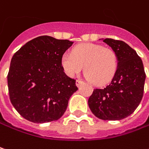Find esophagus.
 <instances>
[{
	"instance_id": "1",
	"label": "esophagus",
	"mask_w": 149,
	"mask_h": 149,
	"mask_svg": "<svg viewBox=\"0 0 149 149\" xmlns=\"http://www.w3.org/2000/svg\"><path fill=\"white\" fill-rule=\"evenodd\" d=\"M75 84H76V86L79 87V86H80L82 84H83V81L82 80H77L76 81H75Z\"/></svg>"
}]
</instances>
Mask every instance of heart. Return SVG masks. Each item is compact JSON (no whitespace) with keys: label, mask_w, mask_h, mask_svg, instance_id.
<instances>
[{"label":"heart","mask_w":149,"mask_h":149,"mask_svg":"<svg viewBox=\"0 0 149 149\" xmlns=\"http://www.w3.org/2000/svg\"><path fill=\"white\" fill-rule=\"evenodd\" d=\"M61 63L69 76H75L84 68L86 77L93 84L103 86L113 78L118 67V58L111 48L85 43L74 48L73 53H63Z\"/></svg>","instance_id":"heart-1"}]
</instances>
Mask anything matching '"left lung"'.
<instances>
[{
  "label": "left lung",
  "instance_id": "1",
  "mask_svg": "<svg viewBox=\"0 0 149 149\" xmlns=\"http://www.w3.org/2000/svg\"><path fill=\"white\" fill-rule=\"evenodd\" d=\"M102 40L115 52L118 67L105 88L94 89L88 106L101 120H120L131 115L140 104L146 74L142 59L128 44L109 38Z\"/></svg>",
  "mask_w": 149,
  "mask_h": 149
}]
</instances>
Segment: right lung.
<instances>
[{
  "label": "right lung",
  "mask_w": 149,
  "mask_h": 149,
  "mask_svg": "<svg viewBox=\"0 0 149 149\" xmlns=\"http://www.w3.org/2000/svg\"><path fill=\"white\" fill-rule=\"evenodd\" d=\"M73 43L42 36L27 42L13 55L7 75L10 100L27 120L51 122L66 111L78 88L75 80L64 73L61 58Z\"/></svg>",
  "instance_id": "obj_1"
}]
</instances>
